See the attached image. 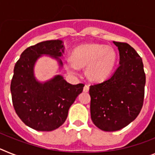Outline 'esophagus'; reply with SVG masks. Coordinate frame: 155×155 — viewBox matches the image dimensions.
Returning <instances> with one entry per match:
<instances>
[{
  "mask_svg": "<svg viewBox=\"0 0 155 155\" xmlns=\"http://www.w3.org/2000/svg\"><path fill=\"white\" fill-rule=\"evenodd\" d=\"M89 89H90V87H89V85H85V87H83V91L84 92H88L89 91Z\"/></svg>",
  "mask_w": 155,
  "mask_h": 155,
  "instance_id": "esophagus-1",
  "label": "esophagus"
}]
</instances>
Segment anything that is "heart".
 <instances>
[{
	"label": "heart",
	"instance_id": "b5f03b06",
	"mask_svg": "<svg viewBox=\"0 0 155 155\" xmlns=\"http://www.w3.org/2000/svg\"><path fill=\"white\" fill-rule=\"evenodd\" d=\"M71 60H64V66L70 73L76 74L79 68L86 66V75L95 82L107 79L116 62V52L111 46L91 43L81 44L73 50Z\"/></svg>",
	"mask_w": 155,
	"mask_h": 155
}]
</instances>
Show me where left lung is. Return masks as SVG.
<instances>
[{
    "label": "left lung",
    "mask_w": 155,
    "mask_h": 155,
    "mask_svg": "<svg viewBox=\"0 0 155 155\" xmlns=\"http://www.w3.org/2000/svg\"><path fill=\"white\" fill-rule=\"evenodd\" d=\"M119 66L109 79L90 87L91 115L94 124L107 132L119 130L140 112L146 83L141 58L130 44L115 42Z\"/></svg>",
    "instance_id": "obj_1"
}]
</instances>
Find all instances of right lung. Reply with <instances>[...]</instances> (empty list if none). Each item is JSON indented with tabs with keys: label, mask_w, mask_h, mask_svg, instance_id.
<instances>
[{
	"label": "right lung",
	"mask_w": 155,
	"mask_h": 155,
	"mask_svg": "<svg viewBox=\"0 0 155 155\" xmlns=\"http://www.w3.org/2000/svg\"><path fill=\"white\" fill-rule=\"evenodd\" d=\"M64 46L61 40H47L26 48L14 68L11 93L16 114L26 126L37 131H52L65 122L69 107L84 85H72L61 75H55L45 82L37 80L34 75L36 62L43 55L58 61Z\"/></svg>",
	"instance_id": "1"
}]
</instances>
